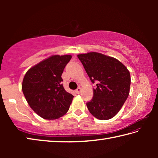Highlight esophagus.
Wrapping results in <instances>:
<instances>
[{"label": "esophagus", "mask_w": 158, "mask_h": 158, "mask_svg": "<svg viewBox=\"0 0 158 158\" xmlns=\"http://www.w3.org/2000/svg\"><path fill=\"white\" fill-rule=\"evenodd\" d=\"M81 88H80V87L77 88V90H76V92H77V93H78V94H79V93H81Z\"/></svg>", "instance_id": "34e87169"}]
</instances>
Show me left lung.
Segmentation results:
<instances>
[{
  "label": "left lung",
  "instance_id": "obj_1",
  "mask_svg": "<svg viewBox=\"0 0 158 158\" xmlns=\"http://www.w3.org/2000/svg\"><path fill=\"white\" fill-rule=\"evenodd\" d=\"M77 57L90 81L96 83L92 100L86 103L90 113L102 121L114 117L129 95L130 72L116 58L100 53L90 52Z\"/></svg>",
  "mask_w": 158,
  "mask_h": 158
}]
</instances>
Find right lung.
Wrapping results in <instances>:
<instances>
[{"label":"right lung","mask_w":158,"mask_h":158,"mask_svg":"<svg viewBox=\"0 0 158 158\" xmlns=\"http://www.w3.org/2000/svg\"><path fill=\"white\" fill-rule=\"evenodd\" d=\"M70 55H53L26 73L22 91L31 108L40 116L54 120L68 112L74 96L65 91L61 75Z\"/></svg>","instance_id":"right-lung-1"}]
</instances>
